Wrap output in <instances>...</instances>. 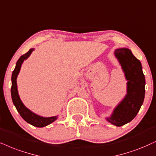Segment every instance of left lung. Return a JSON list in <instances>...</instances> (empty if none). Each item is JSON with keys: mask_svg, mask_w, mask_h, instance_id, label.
<instances>
[{"mask_svg": "<svg viewBox=\"0 0 156 156\" xmlns=\"http://www.w3.org/2000/svg\"><path fill=\"white\" fill-rule=\"evenodd\" d=\"M114 55L125 73L127 94L106 119L112 125L121 127L131 122L138 113L145 98V79L140 61L127 48L114 51Z\"/></svg>", "mask_w": 156, "mask_h": 156, "instance_id": "obj_1", "label": "left lung"}]
</instances>
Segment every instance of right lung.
Instances as JSON below:
<instances>
[{
  "label": "right lung",
  "mask_w": 156,
  "mask_h": 156,
  "mask_svg": "<svg viewBox=\"0 0 156 156\" xmlns=\"http://www.w3.org/2000/svg\"><path fill=\"white\" fill-rule=\"evenodd\" d=\"M34 50V48L30 49L28 52L26 54H24L22 56L20 57L17 61L16 64V67L14 70L13 71L12 76H11V98H12L13 103L14 106L16 108L18 112L21 115V117L25 120L27 123L30 124V125L34 126V127H43L45 126L49 125L50 124L52 123L55 120L58 119V116H55V117H41V116L37 115V114L34 113L29 110L28 108H27L21 101L20 97H19V92H18L17 89V83L16 79L17 76L19 75V72H20L21 65H22L23 62L25 60L30 56L31 52Z\"/></svg>",
  "instance_id": "right-lung-1"
}]
</instances>
